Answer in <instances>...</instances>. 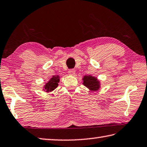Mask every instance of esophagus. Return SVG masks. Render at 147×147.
<instances>
[{
	"label": "esophagus",
	"instance_id": "34e87169",
	"mask_svg": "<svg viewBox=\"0 0 147 147\" xmlns=\"http://www.w3.org/2000/svg\"><path fill=\"white\" fill-rule=\"evenodd\" d=\"M75 73H76V71H75L74 70H70L68 71L69 75H71V76H74Z\"/></svg>",
	"mask_w": 147,
	"mask_h": 147
}]
</instances>
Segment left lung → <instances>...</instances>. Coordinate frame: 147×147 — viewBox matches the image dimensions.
Returning <instances> with one entry per match:
<instances>
[{
    "mask_svg": "<svg viewBox=\"0 0 147 147\" xmlns=\"http://www.w3.org/2000/svg\"><path fill=\"white\" fill-rule=\"evenodd\" d=\"M83 84L91 91H96L100 88V82L96 77L91 76L90 75L84 76L82 78Z\"/></svg>",
    "mask_w": 147,
    "mask_h": 147,
    "instance_id": "8db88e82",
    "label": "left lung"
}]
</instances>
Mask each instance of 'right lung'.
<instances>
[{
    "label": "right lung",
    "mask_w": 147,
    "mask_h": 147,
    "mask_svg": "<svg viewBox=\"0 0 147 147\" xmlns=\"http://www.w3.org/2000/svg\"><path fill=\"white\" fill-rule=\"evenodd\" d=\"M60 77L59 76H53L52 78L49 79V81L46 83L43 86V90L45 92H51L54 90L58 86V83L59 82Z\"/></svg>",
    "instance_id": "add662e5"
}]
</instances>
